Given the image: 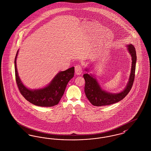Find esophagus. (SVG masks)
<instances>
[{
    "label": "esophagus",
    "instance_id": "obj_1",
    "mask_svg": "<svg viewBox=\"0 0 151 151\" xmlns=\"http://www.w3.org/2000/svg\"><path fill=\"white\" fill-rule=\"evenodd\" d=\"M75 72H76V73L77 75H79L81 73V72H82V67H81V65H79H79H76L75 66Z\"/></svg>",
    "mask_w": 151,
    "mask_h": 151
}]
</instances>
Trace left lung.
Wrapping results in <instances>:
<instances>
[{
  "label": "left lung",
  "instance_id": "left-lung-1",
  "mask_svg": "<svg viewBox=\"0 0 151 151\" xmlns=\"http://www.w3.org/2000/svg\"><path fill=\"white\" fill-rule=\"evenodd\" d=\"M128 50L132 56L131 72L129 81L126 88L119 93H110L103 90L100 87L98 81L91 75L84 74L83 77L85 79L84 92L86 97L90 103L94 106H103L113 104L123 99L129 92L133 86L136 70V52L135 48L132 45H128Z\"/></svg>",
  "mask_w": 151,
  "mask_h": 151
}]
</instances>
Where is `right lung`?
Listing matches in <instances>:
<instances>
[{"instance_id": "1", "label": "right lung", "mask_w": 151, "mask_h": 151, "mask_svg": "<svg viewBox=\"0 0 151 151\" xmlns=\"http://www.w3.org/2000/svg\"><path fill=\"white\" fill-rule=\"evenodd\" d=\"M18 51L15 58V79L18 88L27 101L40 106H53L57 105L63 96L69 81L73 77L74 67H72L64 71L58 73L51 83L43 88L30 90L22 83L18 76L16 60Z\"/></svg>"}]
</instances>
